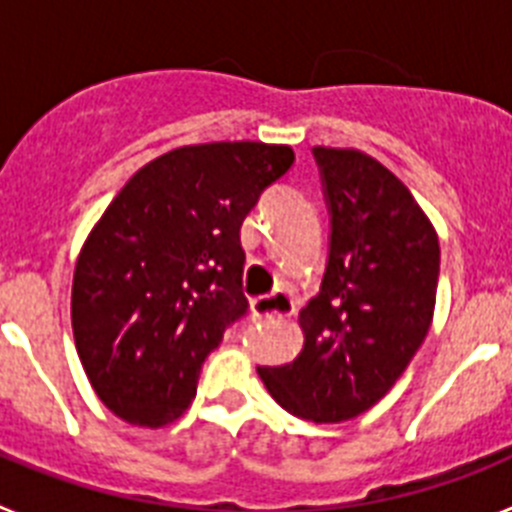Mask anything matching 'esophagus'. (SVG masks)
<instances>
[{
	"label": "esophagus",
	"mask_w": 512,
	"mask_h": 512,
	"mask_svg": "<svg viewBox=\"0 0 512 512\" xmlns=\"http://www.w3.org/2000/svg\"><path fill=\"white\" fill-rule=\"evenodd\" d=\"M251 310L261 320H284L295 315V300L287 292H274V295L256 297L251 302Z\"/></svg>",
	"instance_id": "obj_1"
}]
</instances>
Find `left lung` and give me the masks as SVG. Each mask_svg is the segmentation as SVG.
Segmentation results:
<instances>
[{
	"instance_id": "obj_1",
	"label": "left lung",
	"mask_w": 512,
	"mask_h": 512,
	"mask_svg": "<svg viewBox=\"0 0 512 512\" xmlns=\"http://www.w3.org/2000/svg\"><path fill=\"white\" fill-rule=\"evenodd\" d=\"M330 215L320 292L300 312L295 361L259 366L287 413L341 423L377 405L428 336L441 248L431 220L377 158L312 148Z\"/></svg>"
}]
</instances>
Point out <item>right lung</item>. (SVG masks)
I'll return each mask as SVG.
<instances>
[{
  "label": "right lung",
  "mask_w": 512,
  "mask_h": 512,
  "mask_svg": "<svg viewBox=\"0 0 512 512\" xmlns=\"http://www.w3.org/2000/svg\"><path fill=\"white\" fill-rule=\"evenodd\" d=\"M295 164L289 146L205 143L133 174L81 248L76 351L99 400L135 425L171 423L202 364L248 312L241 225Z\"/></svg>",
  "instance_id": "add662e5"
}]
</instances>
